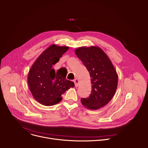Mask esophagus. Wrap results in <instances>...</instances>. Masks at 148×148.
I'll return each mask as SVG.
<instances>
[{
  "label": "esophagus",
  "mask_w": 148,
  "mask_h": 148,
  "mask_svg": "<svg viewBox=\"0 0 148 148\" xmlns=\"http://www.w3.org/2000/svg\"><path fill=\"white\" fill-rule=\"evenodd\" d=\"M74 82L75 83V87H78V85H79V81H78V80L77 79V78H75V79L74 80Z\"/></svg>",
  "instance_id": "obj_1"
}]
</instances>
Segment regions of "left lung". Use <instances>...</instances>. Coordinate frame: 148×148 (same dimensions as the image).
<instances>
[{
  "mask_svg": "<svg viewBox=\"0 0 148 148\" xmlns=\"http://www.w3.org/2000/svg\"><path fill=\"white\" fill-rule=\"evenodd\" d=\"M75 53L91 77L90 95L82 98V103L89 110L99 109L109 103L115 95L119 78L116 71L109 57L99 47H80Z\"/></svg>",
  "mask_w": 148,
  "mask_h": 148,
  "instance_id": "obj_1",
  "label": "left lung"
}]
</instances>
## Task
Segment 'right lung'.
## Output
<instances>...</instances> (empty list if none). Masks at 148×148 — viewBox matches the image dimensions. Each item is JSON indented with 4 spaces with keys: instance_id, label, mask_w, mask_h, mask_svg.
Returning <instances> with one entry per match:
<instances>
[{
    "instance_id": "add662e5",
    "label": "right lung",
    "mask_w": 148,
    "mask_h": 148,
    "mask_svg": "<svg viewBox=\"0 0 148 148\" xmlns=\"http://www.w3.org/2000/svg\"><path fill=\"white\" fill-rule=\"evenodd\" d=\"M69 47L52 45L39 56L28 74V84L33 97L45 106H52L61 101V95L70 87L73 82L66 80V74L55 73L52 65L66 52Z\"/></svg>"
}]
</instances>
